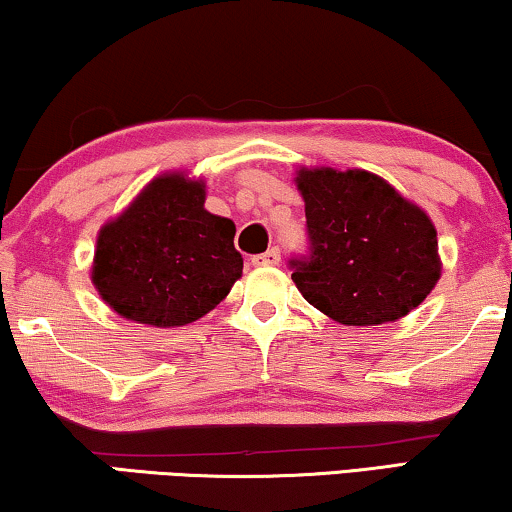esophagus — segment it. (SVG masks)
Instances as JSON below:
<instances>
[{
    "label": "esophagus",
    "instance_id": "1",
    "mask_svg": "<svg viewBox=\"0 0 512 512\" xmlns=\"http://www.w3.org/2000/svg\"><path fill=\"white\" fill-rule=\"evenodd\" d=\"M253 264L255 266H276V264H280V248H269L266 253L255 255Z\"/></svg>",
    "mask_w": 512,
    "mask_h": 512
}]
</instances>
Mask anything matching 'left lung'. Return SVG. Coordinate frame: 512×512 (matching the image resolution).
<instances>
[{
  "label": "left lung",
  "mask_w": 512,
  "mask_h": 512,
  "mask_svg": "<svg viewBox=\"0 0 512 512\" xmlns=\"http://www.w3.org/2000/svg\"><path fill=\"white\" fill-rule=\"evenodd\" d=\"M306 255L292 280L308 304L341 325H383L420 306L441 276L436 229L369 171H299Z\"/></svg>",
  "instance_id": "1"
}]
</instances>
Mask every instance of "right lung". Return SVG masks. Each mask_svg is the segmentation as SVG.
Here are the masks:
<instances>
[{
	"mask_svg": "<svg viewBox=\"0 0 512 512\" xmlns=\"http://www.w3.org/2000/svg\"><path fill=\"white\" fill-rule=\"evenodd\" d=\"M204 185L157 178L99 232L92 283L122 318L181 327L220 304L241 278L236 227L204 208Z\"/></svg>",
	"mask_w": 512,
	"mask_h": 512,
	"instance_id": "1",
	"label": "right lung"
}]
</instances>
